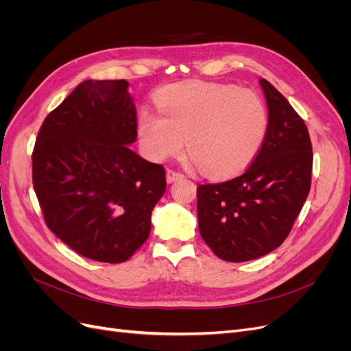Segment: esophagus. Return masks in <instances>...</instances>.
<instances>
[{
    "label": "esophagus",
    "mask_w": 351,
    "mask_h": 351,
    "mask_svg": "<svg viewBox=\"0 0 351 351\" xmlns=\"http://www.w3.org/2000/svg\"><path fill=\"white\" fill-rule=\"evenodd\" d=\"M183 177H184V176H183L182 173L174 171V169H171V168L167 169V182H168V183H174V182H177V180L183 178Z\"/></svg>",
    "instance_id": "34e87169"
}]
</instances>
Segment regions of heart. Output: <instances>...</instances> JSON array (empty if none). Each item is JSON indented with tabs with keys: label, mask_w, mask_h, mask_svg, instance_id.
<instances>
[{
	"label": "heart",
	"mask_w": 351,
	"mask_h": 351,
	"mask_svg": "<svg viewBox=\"0 0 351 351\" xmlns=\"http://www.w3.org/2000/svg\"><path fill=\"white\" fill-rule=\"evenodd\" d=\"M159 112L142 114L141 142L147 156L162 161L182 151L205 174L226 177L246 168L268 133L269 114L259 95L226 84H174L159 95Z\"/></svg>",
	"instance_id": "obj_1"
}]
</instances>
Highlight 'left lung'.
I'll return each mask as SVG.
<instances>
[{
  "label": "left lung",
  "mask_w": 351,
  "mask_h": 351,
  "mask_svg": "<svg viewBox=\"0 0 351 351\" xmlns=\"http://www.w3.org/2000/svg\"><path fill=\"white\" fill-rule=\"evenodd\" d=\"M269 125L261 151L243 174L197 186L202 239L227 262L258 259L281 246L311 190L312 143L302 117L261 79Z\"/></svg>",
  "instance_id": "left-lung-1"
}]
</instances>
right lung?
<instances>
[{
    "label": "right lung",
    "mask_w": 351,
    "mask_h": 351,
    "mask_svg": "<svg viewBox=\"0 0 351 351\" xmlns=\"http://www.w3.org/2000/svg\"><path fill=\"white\" fill-rule=\"evenodd\" d=\"M127 80H84L42 123L32 178L48 228L82 256L125 262L149 237L162 165L133 152Z\"/></svg>",
    "instance_id": "1"
}]
</instances>
